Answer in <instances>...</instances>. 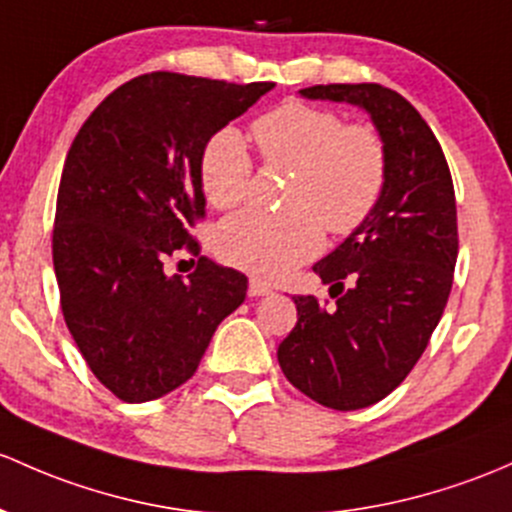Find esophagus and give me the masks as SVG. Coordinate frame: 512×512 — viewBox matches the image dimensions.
<instances>
[{
  "instance_id": "34e87169",
  "label": "esophagus",
  "mask_w": 512,
  "mask_h": 512,
  "mask_svg": "<svg viewBox=\"0 0 512 512\" xmlns=\"http://www.w3.org/2000/svg\"><path fill=\"white\" fill-rule=\"evenodd\" d=\"M247 294H250V297H267V294H272V287L267 282H260V279H250Z\"/></svg>"
}]
</instances>
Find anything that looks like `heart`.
<instances>
[{
  "mask_svg": "<svg viewBox=\"0 0 512 512\" xmlns=\"http://www.w3.org/2000/svg\"><path fill=\"white\" fill-rule=\"evenodd\" d=\"M267 164L294 169L289 211L247 208L215 230V252L228 265L262 279H279L321 250L324 228L353 233L378 206L387 181V149L370 125H346L326 107L287 102L252 125ZM252 157L235 127L213 134L201 152V184L215 208L245 201Z\"/></svg>",
  "mask_w": 512,
  "mask_h": 512,
  "instance_id": "obj_1",
  "label": "heart"
}]
</instances>
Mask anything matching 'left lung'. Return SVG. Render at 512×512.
<instances>
[{"mask_svg": "<svg viewBox=\"0 0 512 512\" xmlns=\"http://www.w3.org/2000/svg\"><path fill=\"white\" fill-rule=\"evenodd\" d=\"M363 107L387 149L378 206L314 272L336 304L294 297L297 326L277 360L297 390L331 410L375 405L410 375L454 282L459 233L449 164L417 110L378 83L299 90Z\"/></svg>", "mask_w": 512, "mask_h": 512, "instance_id": "1", "label": "left lung"}]
</instances>
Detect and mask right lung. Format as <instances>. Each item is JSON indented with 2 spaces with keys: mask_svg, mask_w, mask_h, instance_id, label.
Returning a JSON list of instances; mask_svg holds the SVG:
<instances>
[{
  "mask_svg": "<svg viewBox=\"0 0 512 512\" xmlns=\"http://www.w3.org/2000/svg\"><path fill=\"white\" fill-rule=\"evenodd\" d=\"M274 83L147 73L120 85L68 149L53 223V270L75 346L122 402L184 385L215 328L245 301L247 277L199 257L184 280L163 265L201 247V152Z\"/></svg>",
  "mask_w": 512,
  "mask_h": 512,
  "instance_id": "add662e5",
  "label": "right lung"
}]
</instances>
